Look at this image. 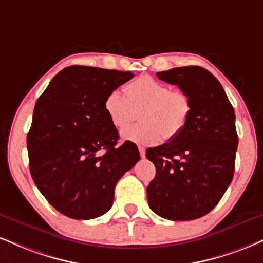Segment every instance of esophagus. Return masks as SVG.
Returning a JSON list of instances; mask_svg holds the SVG:
<instances>
[{"label":"esophagus","instance_id":"34e87169","mask_svg":"<svg viewBox=\"0 0 263 263\" xmlns=\"http://www.w3.org/2000/svg\"><path fill=\"white\" fill-rule=\"evenodd\" d=\"M138 151H140V156L141 158H144L145 157V149L143 147H138Z\"/></svg>","mask_w":263,"mask_h":263}]
</instances>
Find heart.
Returning a JSON list of instances; mask_svg holds the SVG:
<instances>
[{
    "label": "heart",
    "instance_id": "b5f03b06",
    "mask_svg": "<svg viewBox=\"0 0 263 263\" xmlns=\"http://www.w3.org/2000/svg\"><path fill=\"white\" fill-rule=\"evenodd\" d=\"M126 96L112 90L104 100V110L114 127L124 128L141 111L138 125L122 131L123 140L142 145H154L165 137L174 140L185 128L191 115V101L181 90L143 74L125 85Z\"/></svg>",
    "mask_w": 263,
    "mask_h": 263
}]
</instances>
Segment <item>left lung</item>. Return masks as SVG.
<instances>
[{"mask_svg":"<svg viewBox=\"0 0 263 263\" xmlns=\"http://www.w3.org/2000/svg\"><path fill=\"white\" fill-rule=\"evenodd\" d=\"M191 101L185 128L167 143L148 148L145 157L156 166L147 187L151 210L170 220L205 216L232 182L238 149L235 112L219 81L200 66L158 72Z\"/></svg>","mask_w":263,"mask_h":263,"instance_id":"obj_1","label":"left lung"}]
</instances>
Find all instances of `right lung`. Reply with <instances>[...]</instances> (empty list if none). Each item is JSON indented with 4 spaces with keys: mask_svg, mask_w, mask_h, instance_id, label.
Here are the masks:
<instances>
[{
    "mask_svg": "<svg viewBox=\"0 0 263 263\" xmlns=\"http://www.w3.org/2000/svg\"><path fill=\"white\" fill-rule=\"evenodd\" d=\"M132 72L89 66L60 71L36 100L27 147L31 178L63 216L93 219L111 208L116 183L140 160L137 145H118L104 110Z\"/></svg>",
    "mask_w": 263,
    "mask_h": 263,
    "instance_id": "right-lung-1",
    "label": "right lung"
}]
</instances>
